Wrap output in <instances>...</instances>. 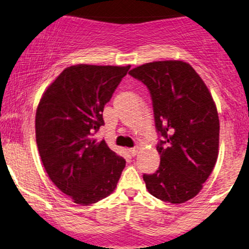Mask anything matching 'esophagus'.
Listing matches in <instances>:
<instances>
[{
	"instance_id": "1",
	"label": "esophagus",
	"mask_w": 249,
	"mask_h": 249,
	"mask_svg": "<svg viewBox=\"0 0 249 249\" xmlns=\"http://www.w3.org/2000/svg\"><path fill=\"white\" fill-rule=\"evenodd\" d=\"M128 152H130V154H131L132 156H135L138 154V152H139V147L130 148V149H128Z\"/></svg>"
}]
</instances>
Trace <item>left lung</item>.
Segmentation results:
<instances>
[{"instance_id": "8db88e82", "label": "left lung", "mask_w": 249, "mask_h": 249, "mask_svg": "<svg viewBox=\"0 0 249 249\" xmlns=\"http://www.w3.org/2000/svg\"><path fill=\"white\" fill-rule=\"evenodd\" d=\"M152 95L156 130L164 140L155 174L143 175L148 192L170 203H184L202 190L218 157L219 119L212 94L186 62L146 63L128 72Z\"/></svg>"}]
</instances>
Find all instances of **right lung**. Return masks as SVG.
<instances>
[{
  "label": "right lung",
  "instance_id": "right-lung-1",
  "mask_svg": "<svg viewBox=\"0 0 249 249\" xmlns=\"http://www.w3.org/2000/svg\"><path fill=\"white\" fill-rule=\"evenodd\" d=\"M131 67L77 64L62 71L42 94L36 138L50 180L74 203L89 206L115 191L125 160L93 135L103 109Z\"/></svg>",
  "mask_w": 249,
  "mask_h": 249
}]
</instances>
